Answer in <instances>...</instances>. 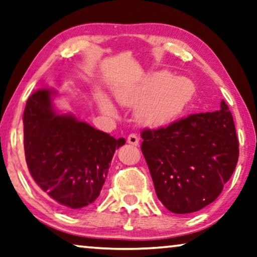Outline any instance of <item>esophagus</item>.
I'll return each mask as SVG.
<instances>
[{
  "instance_id": "1",
  "label": "esophagus",
  "mask_w": 257,
  "mask_h": 257,
  "mask_svg": "<svg viewBox=\"0 0 257 257\" xmlns=\"http://www.w3.org/2000/svg\"><path fill=\"white\" fill-rule=\"evenodd\" d=\"M128 143L132 144V145H135V147H137V145L140 144V137L136 135V134H130V135L128 136Z\"/></svg>"
}]
</instances>
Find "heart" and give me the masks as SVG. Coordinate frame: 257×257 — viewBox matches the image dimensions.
<instances>
[{"label": "heart", "instance_id": "b5f03b06", "mask_svg": "<svg viewBox=\"0 0 257 257\" xmlns=\"http://www.w3.org/2000/svg\"><path fill=\"white\" fill-rule=\"evenodd\" d=\"M194 94L195 86L191 80L186 77L173 78L167 71L155 72L136 85L114 89V95L121 105L134 107L141 104L136 112L137 120L151 128L165 127L178 120ZM95 100L106 115L115 114L113 104L104 94L98 93Z\"/></svg>", "mask_w": 257, "mask_h": 257}]
</instances>
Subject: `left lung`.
I'll list each match as a JSON object with an SVG mask.
<instances>
[{"label":"left lung","instance_id":"left-lung-1","mask_svg":"<svg viewBox=\"0 0 257 257\" xmlns=\"http://www.w3.org/2000/svg\"><path fill=\"white\" fill-rule=\"evenodd\" d=\"M141 135L157 196L173 213H191L212 203L238 163L234 121L224 100L216 112L191 114Z\"/></svg>","mask_w":257,"mask_h":257}]
</instances>
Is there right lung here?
<instances>
[{"instance_id":"obj_1","label":"right lung","mask_w":257,"mask_h":257,"mask_svg":"<svg viewBox=\"0 0 257 257\" xmlns=\"http://www.w3.org/2000/svg\"><path fill=\"white\" fill-rule=\"evenodd\" d=\"M56 92L41 89L26 102L24 151L37 186L69 212L97 200L116 149L125 143L94 129L52 104Z\"/></svg>"}]
</instances>
